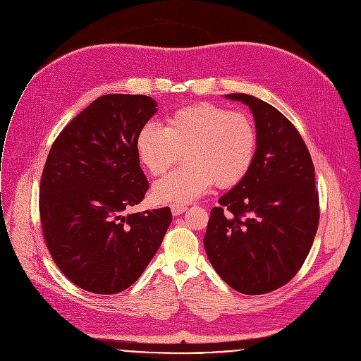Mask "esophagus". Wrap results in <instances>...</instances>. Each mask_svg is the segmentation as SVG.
<instances>
[{
	"instance_id": "34e87169",
	"label": "esophagus",
	"mask_w": 361,
	"mask_h": 361,
	"mask_svg": "<svg viewBox=\"0 0 361 361\" xmlns=\"http://www.w3.org/2000/svg\"><path fill=\"white\" fill-rule=\"evenodd\" d=\"M186 206H183V204H172L171 206V210H172V214L173 216H179V214H182L183 212H186Z\"/></svg>"
}]
</instances>
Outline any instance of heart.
<instances>
[{
	"instance_id": "heart-1",
	"label": "heart",
	"mask_w": 361,
	"mask_h": 361,
	"mask_svg": "<svg viewBox=\"0 0 361 361\" xmlns=\"http://www.w3.org/2000/svg\"><path fill=\"white\" fill-rule=\"evenodd\" d=\"M135 147L142 165L157 176L183 152L186 164L152 188L157 202L180 204L200 197L213 183L222 189L240 183L255 162L257 129L245 112L200 102L172 112L165 128L143 125Z\"/></svg>"
}]
</instances>
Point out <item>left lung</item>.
I'll return each mask as SVG.
<instances>
[{
  "label": "left lung",
  "mask_w": 361,
  "mask_h": 361,
  "mask_svg": "<svg viewBox=\"0 0 361 361\" xmlns=\"http://www.w3.org/2000/svg\"><path fill=\"white\" fill-rule=\"evenodd\" d=\"M257 151L246 178L210 210L203 239L213 269L243 295H264L292 280L319 226L314 165L295 125L270 104L247 95Z\"/></svg>",
  "instance_id": "obj_1"
}]
</instances>
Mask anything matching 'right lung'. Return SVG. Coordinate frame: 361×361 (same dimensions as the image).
Masks as SVG:
<instances>
[{
    "mask_svg": "<svg viewBox=\"0 0 361 361\" xmlns=\"http://www.w3.org/2000/svg\"><path fill=\"white\" fill-rule=\"evenodd\" d=\"M158 104L145 95L95 99L58 135L39 188L47 247L81 289L115 295L132 286L158 252L169 207L128 213L149 188L135 140Z\"/></svg>",
    "mask_w": 361,
    "mask_h": 361,
    "instance_id": "add662e5",
    "label": "right lung"
}]
</instances>
